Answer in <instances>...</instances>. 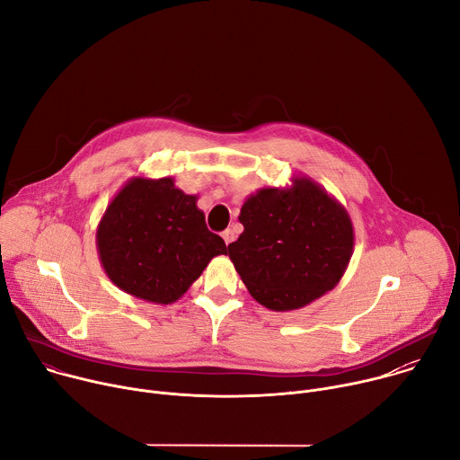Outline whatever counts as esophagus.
<instances>
[{
  "label": "esophagus",
  "mask_w": 460,
  "mask_h": 460,
  "mask_svg": "<svg viewBox=\"0 0 460 460\" xmlns=\"http://www.w3.org/2000/svg\"><path fill=\"white\" fill-rule=\"evenodd\" d=\"M222 238H224V242H226V245H229L233 240H234V233L231 231V229H226L224 233H222Z\"/></svg>",
  "instance_id": "esophagus-1"
}]
</instances>
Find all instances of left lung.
<instances>
[{"instance_id": "left-lung-1", "label": "left lung", "mask_w": 460, "mask_h": 460, "mask_svg": "<svg viewBox=\"0 0 460 460\" xmlns=\"http://www.w3.org/2000/svg\"><path fill=\"white\" fill-rule=\"evenodd\" d=\"M243 233L229 258L251 296L271 311L300 309L332 291L353 254L346 208L309 176L261 187L238 215Z\"/></svg>"}]
</instances>
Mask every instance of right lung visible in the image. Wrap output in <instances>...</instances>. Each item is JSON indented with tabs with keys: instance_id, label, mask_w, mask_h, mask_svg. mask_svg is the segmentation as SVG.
I'll return each instance as SVG.
<instances>
[{
	"instance_id": "right-lung-1",
	"label": "right lung",
	"mask_w": 460,
	"mask_h": 460,
	"mask_svg": "<svg viewBox=\"0 0 460 460\" xmlns=\"http://www.w3.org/2000/svg\"><path fill=\"white\" fill-rule=\"evenodd\" d=\"M196 200L171 176H135L116 192L96 229L102 268L116 288L167 305L183 296L215 256L227 254Z\"/></svg>"
}]
</instances>
